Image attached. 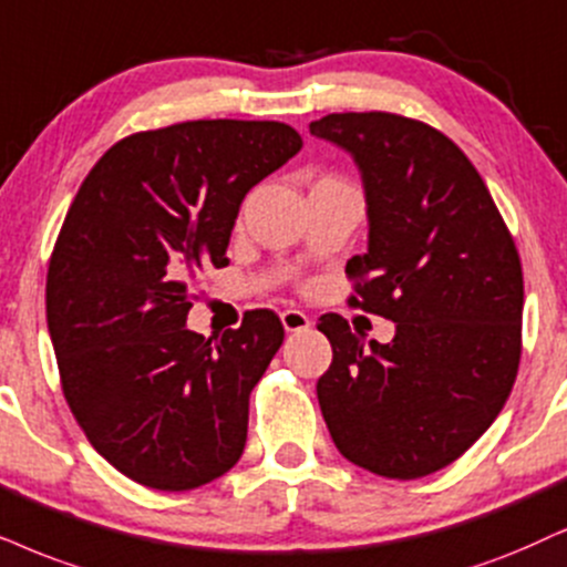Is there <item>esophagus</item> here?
Wrapping results in <instances>:
<instances>
[{
	"label": "esophagus",
	"mask_w": 567,
	"mask_h": 567,
	"mask_svg": "<svg viewBox=\"0 0 567 567\" xmlns=\"http://www.w3.org/2000/svg\"><path fill=\"white\" fill-rule=\"evenodd\" d=\"M279 319H282V327L288 329V332H303V329L311 327V319H308L303 311H296V308L282 311L279 313Z\"/></svg>",
	"instance_id": "34e87169"
}]
</instances>
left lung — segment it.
<instances>
[{
  "mask_svg": "<svg viewBox=\"0 0 567 567\" xmlns=\"http://www.w3.org/2000/svg\"><path fill=\"white\" fill-rule=\"evenodd\" d=\"M311 135L346 148L367 193L369 248L350 303L395 321L390 342L319 319L332 367L317 382L329 434L386 478L434 474L482 436L520 361L523 271L474 164L447 135L390 112L327 114Z\"/></svg>",
  "mask_w": 567,
  "mask_h": 567,
  "instance_id": "8db88e82",
  "label": "left lung"
}]
</instances>
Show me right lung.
I'll return each mask as SVG.
<instances>
[{
  "instance_id": "add662e5",
  "label": "right lung",
  "mask_w": 567,
  "mask_h": 567,
  "mask_svg": "<svg viewBox=\"0 0 567 567\" xmlns=\"http://www.w3.org/2000/svg\"><path fill=\"white\" fill-rule=\"evenodd\" d=\"M303 146L285 123L193 120L127 135L93 164L47 275L62 392L99 455L159 492L240 461L250 390L282 346L256 308L217 342L185 327L190 279L227 267L246 193Z\"/></svg>"
}]
</instances>
